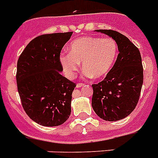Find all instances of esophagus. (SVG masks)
<instances>
[{"mask_svg":"<svg viewBox=\"0 0 158 158\" xmlns=\"http://www.w3.org/2000/svg\"><path fill=\"white\" fill-rule=\"evenodd\" d=\"M84 84H81V83H77V88H80V87L83 86Z\"/></svg>","mask_w":158,"mask_h":158,"instance_id":"esophagus-1","label":"esophagus"}]
</instances>
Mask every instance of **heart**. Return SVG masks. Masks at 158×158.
<instances>
[{"label": "heart", "mask_w": 158, "mask_h": 158, "mask_svg": "<svg viewBox=\"0 0 158 158\" xmlns=\"http://www.w3.org/2000/svg\"><path fill=\"white\" fill-rule=\"evenodd\" d=\"M69 53L60 55L64 73L73 78L79 70L81 63L85 69V77L101 79L112 70L118 55L117 42L111 37L82 36L69 46Z\"/></svg>", "instance_id": "heart-1"}]
</instances>
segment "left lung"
I'll list each match as a JSON object with an SVG mask.
<instances>
[{
  "label": "left lung",
  "instance_id": "8db88e82",
  "mask_svg": "<svg viewBox=\"0 0 158 158\" xmlns=\"http://www.w3.org/2000/svg\"><path fill=\"white\" fill-rule=\"evenodd\" d=\"M108 35L118 46L119 54L104 80L92 85L91 105L100 118L116 122L129 116L138 103L143 74L140 52L129 39L113 30H94Z\"/></svg>",
  "mask_w": 158,
  "mask_h": 158
}]
</instances>
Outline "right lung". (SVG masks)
Here are the masks:
<instances>
[{
  "instance_id": "1",
  "label": "right lung",
  "mask_w": 158,
  "mask_h": 158,
  "mask_svg": "<svg viewBox=\"0 0 158 158\" xmlns=\"http://www.w3.org/2000/svg\"><path fill=\"white\" fill-rule=\"evenodd\" d=\"M73 31L45 34L34 38L17 63L18 91L30 118L43 127H57L71 114L75 83L61 75L60 52Z\"/></svg>"
}]
</instances>
